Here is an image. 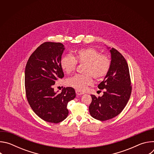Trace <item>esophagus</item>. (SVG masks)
I'll list each match as a JSON object with an SVG mask.
<instances>
[{"mask_svg":"<svg viewBox=\"0 0 154 154\" xmlns=\"http://www.w3.org/2000/svg\"><path fill=\"white\" fill-rule=\"evenodd\" d=\"M75 93H76V94H77V95H79V96L82 95V94H84V93H83V92H82V91H79V90H75Z\"/></svg>","mask_w":154,"mask_h":154,"instance_id":"obj_1","label":"esophagus"}]
</instances>
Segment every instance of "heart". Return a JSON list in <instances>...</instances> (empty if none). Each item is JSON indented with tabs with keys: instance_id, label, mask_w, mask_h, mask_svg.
Instances as JSON below:
<instances>
[{
	"instance_id": "1",
	"label": "heart",
	"mask_w": 154,
	"mask_h": 154,
	"mask_svg": "<svg viewBox=\"0 0 154 154\" xmlns=\"http://www.w3.org/2000/svg\"><path fill=\"white\" fill-rule=\"evenodd\" d=\"M77 63L85 64V74H77L66 80V85L79 90L84 91L88 86L93 85V77L97 80L104 77L110 68V60L99 51L93 48L80 49L72 55L63 57L60 66L66 74H71L75 69Z\"/></svg>"
}]
</instances>
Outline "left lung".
<instances>
[{"label":"left lung","mask_w":154,"mask_h":154,"mask_svg":"<svg viewBox=\"0 0 154 154\" xmlns=\"http://www.w3.org/2000/svg\"><path fill=\"white\" fill-rule=\"evenodd\" d=\"M110 68L98 88L104 89L103 94L96 97L91 95L89 106L91 116L99 121H106L118 116L127 105L131 92V81L127 63L117 50L109 49Z\"/></svg>","instance_id":"8db88e82"}]
</instances>
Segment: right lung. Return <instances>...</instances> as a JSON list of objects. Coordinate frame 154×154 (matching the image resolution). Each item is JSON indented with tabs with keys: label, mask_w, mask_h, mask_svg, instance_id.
<instances>
[{
	"label": "right lung",
	"mask_w": 154,
	"mask_h": 154,
	"mask_svg": "<svg viewBox=\"0 0 154 154\" xmlns=\"http://www.w3.org/2000/svg\"><path fill=\"white\" fill-rule=\"evenodd\" d=\"M65 48L60 42H46L30 55L25 69V88L33 111L46 122L58 123L67 118L68 103L76 95L71 87L54 91L56 80L64 77L60 66Z\"/></svg>",
	"instance_id": "obj_1"
}]
</instances>
